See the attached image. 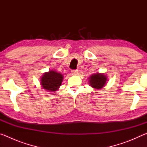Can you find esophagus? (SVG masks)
Instances as JSON below:
<instances>
[{"mask_svg": "<svg viewBox=\"0 0 147 147\" xmlns=\"http://www.w3.org/2000/svg\"><path fill=\"white\" fill-rule=\"evenodd\" d=\"M78 73V72L77 70H73L71 71V74H73V75H76Z\"/></svg>", "mask_w": 147, "mask_h": 147, "instance_id": "esophagus-1", "label": "esophagus"}]
</instances>
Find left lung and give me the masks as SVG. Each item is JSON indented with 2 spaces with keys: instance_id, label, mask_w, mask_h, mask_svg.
I'll list each match as a JSON object with an SVG mask.
<instances>
[{
  "instance_id": "1",
  "label": "left lung",
  "mask_w": 147,
  "mask_h": 147,
  "mask_svg": "<svg viewBox=\"0 0 147 147\" xmlns=\"http://www.w3.org/2000/svg\"><path fill=\"white\" fill-rule=\"evenodd\" d=\"M89 84L94 89H100L106 85L108 80L106 75L104 73H96L89 77Z\"/></svg>"
}]
</instances>
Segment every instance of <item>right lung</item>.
I'll return each instance as SVG.
<instances>
[{
	"label": "right lung",
	"instance_id": "add662e5",
	"mask_svg": "<svg viewBox=\"0 0 147 147\" xmlns=\"http://www.w3.org/2000/svg\"><path fill=\"white\" fill-rule=\"evenodd\" d=\"M63 80V76L61 73L54 70L46 72L41 77V86L42 89L50 93L56 92L61 86Z\"/></svg>",
	"mask_w": 147,
	"mask_h": 147
}]
</instances>
